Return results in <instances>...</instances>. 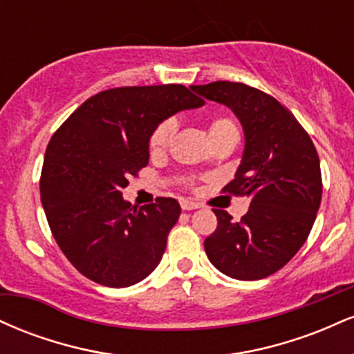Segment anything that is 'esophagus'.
Returning a JSON list of instances; mask_svg holds the SVG:
<instances>
[{"mask_svg":"<svg viewBox=\"0 0 354 354\" xmlns=\"http://www.w3.org/2000/svg\"><path fill=\"white\" fill-rule=\"evenodd\" d=\"M181 208L185 211H191V209L201 208V205H200V203H194V201H189V200H183L181 201Z\"/></svg>","mask_w":354,"mask_h":354,"instance_id":"esophagus-1","label":"esophagus"}]
</instances>
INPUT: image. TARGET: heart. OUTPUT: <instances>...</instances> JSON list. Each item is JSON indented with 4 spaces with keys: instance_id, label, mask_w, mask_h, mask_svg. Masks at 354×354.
Returning <instances> with one entry per match:
<instances>
[{
    "instance_id": "heart-1",
    "label": "heart",
    "mask_w": 354,
    "mask_h": 354,
    "mask_svg": "<svg viewBox=\"0 0 354 354\" xmlns=\"http://www.w3.org/2000/svg\"><path fill=\"white\" fill-rule=\"evenodd\" d=\"M176 121L173 118H166L154 126V129L149 135L148 148L151 154H160L169 145L171 138L176 133ZM208 136L211 145L219 143V141H238L239 140V126L231 116H218L211 121L208 126ZM186 183L193 186V178H186Z\"/></svg>"
}]
</instances>
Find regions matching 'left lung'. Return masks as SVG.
<instances>
[{"label": "left lung", "mask_w": 354, "mask_h": 354, "mask_svg": "<svg viewBox=\"0 0 354 354\" xmlns=\"http://www.w3.org/2000/svg\"><path fill=\"white\" fill-rule=\"evenodd\" d=\"M191 89L238 116L245 153L225 193L251 201L239 221L213 209L218 228L205 239V251L230 278L263 279L298 253L313 228L323 193L318 151L293 113L259 89L231 81Z\"/></svg>", "instance_id": "left-lung-1"}]
</instances>
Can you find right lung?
<instances>
[{"instance_id": "obj_1", "label": "right lung", "mask_w": 354, "mask_h": 354, "mask_svg": "<svg viewBox=\"0 0 354 354\" xmlns=\"http://www.w3.org/2000/svg\"><path fill=\"white\" fill-rule=\"evenodd\" d=\"M203 104L183 84L113 88L84 101L51 136L43 208L59 250L88 279L126 288L160 265L180 203L156 198L136 209L121 189L148 165L154 126Z\"/></svg>"}]
</instances>
